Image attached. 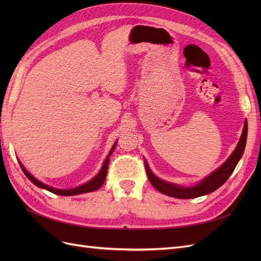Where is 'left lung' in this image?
<instances>
[{"label":"left lung","instance_id":"1","mask_svg":"<svg viewBox=\"0 0 261 261\" xmlns=\"http://www.w3.org/2000/svg\"><path fill=\"white\" fill-rule=\"evenodd\" d=\"M247 130H248V127H247V121H246L245 122L243 134L238 144V147H236L231 156L228 158V159L221 165L217 171H215L212 174H210L208 177L204 178L201 183L197 186L179 187L172 183H168V181H164L154 176L152 174V172L150 171L148 164L146 163L145 164L146 173L150 183H151L156 191H159L160 193L168 195L170 197H174V198H179V199L196 198V197H200V196L215 192L216 189H218L220 186H222L225 183L227 178L231 176L234 169L236 168V165H238L240 159L244 153L245 146H246Z\"/></svg>","mask_w":261,"mask_h":261}]
</instances>
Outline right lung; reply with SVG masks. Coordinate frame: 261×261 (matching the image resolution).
<instances>
[{
    "instance_id": "right-lung-1",
    "label": "right lung",
    "mask_w": 261,
    "mask_h": 261,
    "mask_svg": "<svg viewBox=\"0 0 261 261\" xmlns=\"http://www.w3.org/2000/svg\"><path fill=\"white\" fill-rule=\"evenodd\" d=\"M115 148V145L113 146V148L111 149V151H110L108 158L106 159L105 163H103V167H102L101 171L99 172V174L94 177L93 179H91L90 181H88V183H86L80 187H76V188H73V189H57V188H53V187H50L48 185H45L43 183H41L40 180H38L37 178H35L33 175L30 174L29 172H27V170L22 167L21 163L19 162L20 164V168L22 170V172L25 173V175L29 178L30 181H33V183L40 187V188H44L46 189V191H49L53 194H57V195H61V196H72V195H78V194H84V193H89V192H94L97 191L98 188H100L102 185H103V183L106 181V177H107V173H108V168H109V162H110V155L112 154L113 150Z\"/></svg>"
}]
</instances>
